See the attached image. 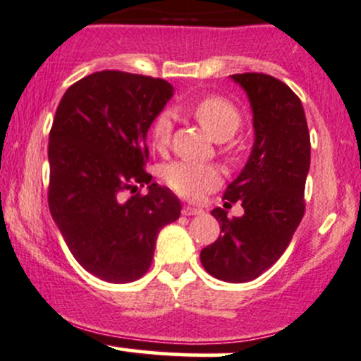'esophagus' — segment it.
<instances>
[{
	"label": "esophagus",
	"instance_id": "obj_1",
	"mask_svg": "<svg viewBox=\"0 0 361 361\" xmlns=\"http://www.w3.org/2000/svg\"><path fill=\"white\" fill-rule=\"evenodd\" d=\"M201 213H203V210H201V208H195V207H184L182 208V215H185V216H191V215H201Z\"/></svg>",
	"mask_w": 361,
	"mask_h": 361
}]
</instances>
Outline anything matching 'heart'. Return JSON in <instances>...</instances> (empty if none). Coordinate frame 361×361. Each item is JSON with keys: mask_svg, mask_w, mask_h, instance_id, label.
Here are the masks:
<instances>
[{"mask_svg": "<svg viewBox=\"0 0 361 361\" xmlns=\"http://www.w3.org/2000/svg\"><path fill=\"white\" fill-rule=\"evenodd\" d=\"M192 117L204 129V133L215 141H228L241 126V114L227 99L210 96L197 102L192 108ZM172 120L169 115H161L154 122L151 130V141L154 148L164 149L170 141ZM164 179L173 192L188 200H200L207 192L219 188L222 182V172L219 166L195 161H173L164 170Z\"/></svg>", "mask_w": 361, "mask_h": 361, "instance_id": "heart-1", "label": "heart"}]
</instances>
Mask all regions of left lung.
I'll return each mask as SVG.
<instances>
[{"mask_svg": "<svg viewBox=\"0 0 361 361\" xmlns=\"http://www.w3.org/2000/svg\"><path fill=\"white\" fill-rule=\"evenodd\" d=\"M253 114L255 141L246 165L224 200L239 201L244 215L227 219L215 208L220 235L201 251L204 270L226 282H247L284 253L305 213L310 134L303 104L290 89L265 73L231 75Z\"/></svg>", "mask_w": 361, "mask_h": 361, "instance_id": "left-lung-1", "label": "left lung"}]
</instances>
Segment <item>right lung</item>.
Listing matches in <instances>:
<instances>
[{"label":"right lung","instance_id":"1","mask_svg":"<svg viewBox=\"0 0 361 361\" xmlns=\"http://www.w3.org/2000/svg\"><path fill=\"white\" fill-rule=\"evenodd\" d=\"M173 96L172 84L103 71L65 91L49 133V212L73 258L102 281L148 272L158 232L180 216V201L145 172L146 137ZM149 188L123 200L126 188Z\"/></svg>","mask_w":361,"mask_h":361}]
</instances>
